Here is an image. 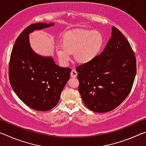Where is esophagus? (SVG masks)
<instances>
[{
    "label": "esophagus",
    "instance_id": "1",
    "mask_svg": "<svg viewBox=\"0 0 146 146\" xmlns=\"http://www.w3.org/2000/svg\"><path fill=\"white\" fill-rule=\"evenodd\" d=\"M77 76V72L75 70H72L71 71V76L73 78H75Z\"/></svg>",
    "mask_w": 146,
    "mask_h": 146
}]
</instances>
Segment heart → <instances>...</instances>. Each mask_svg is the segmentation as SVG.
Instances as JSON below:
<instances>
[{
    "mask_svg": "<svg viewBox=\"0 0 146 146\" xmlns=\"http://www.w3.org/2000/svg\"><path fill=\"white\" fill-rule=\"evenodd\" d=\"M103 44V37L99 32L88 29H76L68 31L63 36L62 44L56 46L59 60L64 65L71 58V53L76 62L88 63L97 55Z\"/></svg>",
    "mask_w": 146,
    "mask_h": 146,
    "instance_id": "1",
    "label": "heart"
}]
</instances>
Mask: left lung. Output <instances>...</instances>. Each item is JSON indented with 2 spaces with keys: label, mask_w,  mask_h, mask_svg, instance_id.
I'll return each instance as SVG.
<instances>
[{
  "label": "left lung",
  "mask_w": 146,
  "mask_h": 146,
  "mask_svg": "<svg viewBox=\"0 0 146 146\" xmlns=\"http://www.w3.org/2000/svg\"><path fill=\"white\" fill-rule=\"evenodd\" d=\"M76 70L78 91L86 107L95 112H108L118 107L131 90L136 58L129 42L113 26L111 37L102 52Z\"/></svg>",
  "instance_id": "1"
}]
</instances>
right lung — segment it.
I'll return each instance as SVG.
<instances>
[{
  "instance_id": "1",
  "label": "right lung",
  "mask_w": 146,
  "mask_h": 146,
  "mask_svg": "<svg viewBox=\"0 0 146 146\" xmlns=\"http://www.w3.org/2000/svg\"><path fill=\"white\" fill-rule=\"evenodd\" d=\"M53 26L35 23L24 29L14 44L9 64V82L14 92L25 104L40 111L57 104L71 71L59 67L52 57L39 55L31 48L29 34Z\"/></svg>"
}]
</instances>
